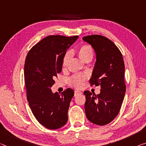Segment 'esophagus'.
<instances>
[{"label": "esophagus", "instance_id": "obj_1", "mask_svg": "<svg viewBox=\"0 0 146 146\" xmlns=\"http://www.w3.org/2000/svg\"><path fill=\"white\" fill-rule=\"evenodd\" d=\"M82 93L81 91H74V96H77V95H82Z\"/></svg>", "mask_w": 146, "mask_h": 146}]
</instances>
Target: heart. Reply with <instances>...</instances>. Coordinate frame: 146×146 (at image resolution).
I'll return each instance as SVG.
<instances>
[{"instance_id":"1","label":"heart","mask_w":146,"mask_h":146,"mask_svg":"<svg viewBox=\"0 0 146 146\" xmlns=\"http://www.w3.org/2000/svg\"><path fill=\"white\" fill-rule=\"evenodd\" d=\"M78 54L80 59L85 62L87 60H92L93 57V50L91 46L89 45H83L78 49ZM70 53L67 52L64 55L63 59H62V66L63 68H65L67 66V64L70 59ZM87 76L85 74H77L73 76L70 79V82L72 86H74L77 88H80L84 85V82L86 80Z\"/></svg>"}]
</instances>
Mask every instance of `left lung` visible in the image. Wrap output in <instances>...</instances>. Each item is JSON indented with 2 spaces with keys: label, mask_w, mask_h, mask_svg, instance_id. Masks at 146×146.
Instances as JSON below:
<instances>
[{
  "label": "left lung",
  "mask_w": 146,
  "mask_h": 146,
  "mask_svg": "<svg viewBox=\"0 0 146 146\" xmlns=\"http://www.w3.org/2000/svg\"><path fill=\"white\" fill-rule=\"evenodd\" d=\"M91 45L96 60L90 79L91 86H100V93L95 95L89 91L86 95L85 111L89 121L105 125L118 115L126 91L125 64L120 50L113 42L101 35L83 38Z\"/></svg>",
  "instance_id": "obj_1"
}]
</instances>
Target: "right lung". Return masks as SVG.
<instances>
[{"label":"right lung","mask_w":146,"mask_h":146,"mask_svg":"<svg viewBox=\"0 0 146 146\" xmlns=\"http://www.w3.org/2000/svg\"><path fill=\"white\" fill-rule=\"evenodd\" d=\"M78 38L48 36L35 45L27 55L24 76L29 105L38 121L48 129H59L68 121L74 92L68 88L60 95L53 93L51 87L62 70L67 50Z\"/></svg>","instance_id":"right-lung-1"}]
</instances>
